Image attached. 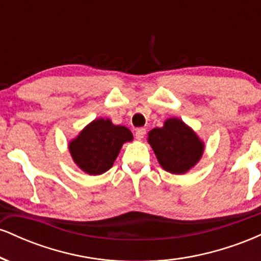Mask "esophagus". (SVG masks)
Masks as SVG:
<instances>
[{"label": "esophagus", "instance_id": "obj_1", "mask_svg": "<svg viewBox=\"0 0 261 261\" xmlns=\"http://www.w3.org/2000/svg\"><path fill=\"white\" fill-rule=\"evenodd\" d=\"M145 135H146V130L143 127L136 128V131H135V136H136L137 140H142L143 137H145Z\"/></svg>", "mask_w": 261, "mask_h": 261}]
</instances>
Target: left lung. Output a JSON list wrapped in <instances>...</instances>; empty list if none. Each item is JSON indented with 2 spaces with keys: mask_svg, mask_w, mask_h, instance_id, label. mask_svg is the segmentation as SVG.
<instances>
[{
  "mask_svg": "<svg viewBox=\"0 0 261 261\" xmlns=\"http://www.w3.org/2000/svg\"><path fill=\"white\" fill-rule=\"evenodd\" d=\"M147 142L162 168L178 175L194 168L205 151L203 141L179 118H169L162 127L152 128Z\"/></svg>",
  "mask_w": 261,
  "mask_h": 261,
  "instance_id": "left-lung-1",
  "label": "left lung"
}]
</instances>
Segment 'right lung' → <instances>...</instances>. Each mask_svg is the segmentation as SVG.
Returning <instances> with one entry per match:
<instances>
[{
  "mask_svg": "<svg viewBox=\"0 0 261 261\" xmlns=\"http://www.w3.org/2000/svg\"><path fill=\"white\" fill-rule=\"evenodd\" d=\"M133 133L110 119H94L68 142V151L76 166L89 175H100L113 167L125 142Z\"/></svg>",
  "mask_w": 261,
  "mask_h": 261,
  "instance_id": "add662e5",
  "label": "right lung"
}]
</instances>
